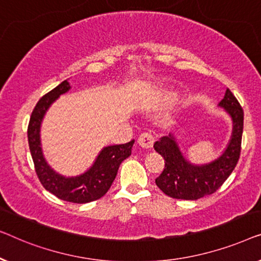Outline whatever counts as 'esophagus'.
<instances>
[{
  "mask_svg": "<svg viewBox=\"0 0 261 261\" xmlns=\"http://www.w3.org/2000/svg\"><path fill=\"white\" fill-rule=\"evenodd\" d=\"M155 143V137L149 132H143L138 138V144L144 149H151Z\"/></svg>",
  "mask_w": 261,
  "mask_h": 261,
  "instance_id": "34e87169",
  "label": "esophagus"
}]
</instances>
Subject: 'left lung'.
Here are the masks:
<instances>
[{"label": "left lung", "instance_id": "8db88e82", "mask_svg": "<svg viewBox=\"0 0 261 261\" xmlns=\"http://www.w3.org/2000/svg\"><path fill=\"white\" fill-rule=\"evenodd\" d=\"M219 105L232 117L233 134L225 152L214 162L205 166H193L187 162L171 135L164 136L153 144L166 161L162 174L155 181L166 195L174 199L197 200L215 193L232 174L241 152L244 110L229 89Z\"/></svg>", "mask_w": 261, "mask_h": 261}]
</instances>
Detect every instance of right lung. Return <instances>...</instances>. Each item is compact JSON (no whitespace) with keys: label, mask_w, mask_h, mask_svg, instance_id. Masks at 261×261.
I'll use <instances>...</instances> for the list:
<instances>
[{"label":"right lung","mask_w":261,"mask_h":261,"mask_svg":"<svg viewBox=\"0 0 261 261\" xmlns=\"http://www.w3.org/2000/svg\"><path fill=\"white\" fill-rule=\"evenodd\" d=\"M71 89L67 80L40 98L33 110L28 124V144L35 172L43 188L58 199L73 203H87L104 196L115 181L120 163L131 155L135 141L125 144L106 146L99 153L91 169L76 177H64L57 174L43 159L40 143V125L47 109L60 94Z\"/></svg>","instance_id":"right-lung-1"}]
</instances>
